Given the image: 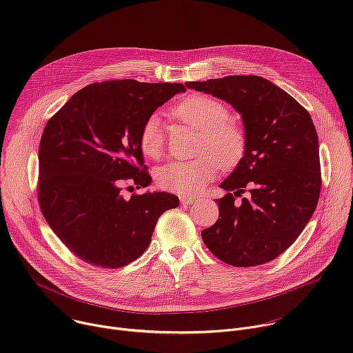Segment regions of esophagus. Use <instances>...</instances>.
I'll list each match as a JSON object with an SVG mask.
<instances>
[{"mask_svg": "<svg viewBox=\"0 0 353 353\" xmlns=\"http://www.w3.org/2000/svg\"><path fill=\"white\" fill-rule=\"evenodd\" d=\"M180 201H181L183 205H194V204L198 203V198L192 196V195H184V196L180 198Z\"/></svg>", "mask_w": 353, "mask_h": 353, "instance_id": "1", "label": "esophagus"}]
</instances>
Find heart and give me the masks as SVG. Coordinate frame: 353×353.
Returning a JSON list of instances; mask_svg holds the SVG:
<instances>
[{
	"mask_svg": "<svg viewBox=\"0 0 353 353\" xmlns=\"http://www.w3.org/2000/svg\"><path fill=\"white\" fill-rule=\"evenodd\" d=\"M179 121L203 132L199 150L208 155L192 161H174L157 173L158 184L177 194L203 190L215 176L218 166L230 169L243 158L247 146L244 128L228 119V109L205 94H190L170 109ZM139 146L146 158L157 159L165 149V132L159 114L149 116L139 132Z\"/></svg>",
	"mask_w": 353,
	"mask_h": 353,
	"instance_id": "heart-1",
	"label": "heart"
}]
</instances>
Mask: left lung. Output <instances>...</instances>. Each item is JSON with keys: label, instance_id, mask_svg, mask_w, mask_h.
Instances as JSON below:
<instances>
[{"label": "left lung", "instance_id": "1", "mask_svg": "<svg viewBox=\"0 0 353 353\" xmlns=\"http://www.w3.org/2000/svg\"><path fill=\"white\" fill-rule=\"evenodd\" d=\"M225 100L239 114L245 152L221 183L219 218L201 232L211 253L233 267L272 261L313 216L321 190L319 137L309 112L271 81L229 75L185 82ZM239 196L241 199L237 200Z\"/></svg>", "mask_w": 353, "mask_h": 353}]
</instances>
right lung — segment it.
<instances>
[{
	"label": "right lung",
	"mask_w": 353,
	"mask_h": 353,
	"mask_svg": "<svg viewBox=\"0 0 353 353\" xmlns=\"http://www.w3.org/2000/svg\"><path fill=\"white\" fill-rule=\"evenodd\" d=\"M181 83L119 79L92 83L52 117L39 148V204L44 219L70 248L93 267L121 268L150 243L159 216L179 207L165 191L121 195L124 181H152L139 146L145 120Z\"/></svg>",
	"instance_id": "add662e5"
}]
</instances>
